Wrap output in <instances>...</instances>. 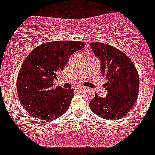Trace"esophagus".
Here are the masks:
<instances>
[{"instance_id": "esophagus-1", "label": "esophagus", "mask_w": 155, "mask_h": 155, "mask_svg": "<svg viewBox=\"0 0 155 155\" xmlns=\"http://www.w3.org/2000/svg\"><path fill=\"white\" fill-rule=\"evenodd\" d=\"M75 89V91H77L80 92V91H82L84 90V87H76Z\"/></svg>"}]
</instances>
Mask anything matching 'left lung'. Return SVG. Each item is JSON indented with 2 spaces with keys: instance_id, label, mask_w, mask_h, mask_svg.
<instances>
[{
  "instance_id": "obj_1",
  "label": "left lung",
  "mask_w": 155,
  "mask_h": 155,
  "mask_svg": "<svg viewBox=\"0 0 155 155\" xmlns=\"http://www.w3.org/2000/svg\"><path fill=\"white\" fill-rule=\"evenodd\" d=\"M94 53L101 60L102 74L107 83L106 97L97 94L89 103L91 110L100 117L117 120L125 115L136 103L140 89L139 74L128 56L113 45L91 42Z\"/></svg>"
}]
</instances>
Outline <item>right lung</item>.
<instances>
[{"mask_svg": "<svg viewBox=\"0 0 155 155\" xmlns=\"http://www.w3.org/2000/svg\"><path fill=\"white\" fill-rule=\"evenodd\" d=\"M83 41H54L38 45L28 54L19 71L16 88L23 107L41 120H54L68 110L74 90L53 87L57 75L70 57L84 48Z\"/></svg>", "mask_w": 155, "mask_h": 155, "instance_id": "right-lung-1", "label": "right lung"}]
</instances>
